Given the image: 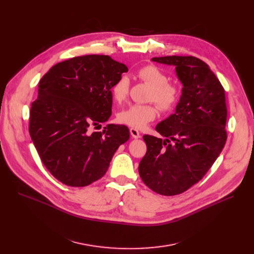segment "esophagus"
<instances>
[{"mask_svg": "<svg viewBox=\"0 0 254 254\" xmlns=\"http://www.w3.org/2000/svg\"><path fill=\"white\" fill-rule=\"evenodd\" d=\"M129 131H130V134H131V136H132L133 138H138V137L140 136V134H139V131H138L136 128H133V127H131V128L129 129Z\"/></svg>", "mask_w": 254, "mask_h": 254, "instance_id": "34e87169", "label": "esophagus"}]
</instances>
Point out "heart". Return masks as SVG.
I'll use <instances>...</instances> for the list:
<instances>
[{"label":"heart","mask_w":254,"mask_h":254,"mask_svg":"<svg viewBox=\"0 0 254 254\" xmlns=\"http://www.w3.org/2000/svg\"><path fill=\"white\" fill-rule=\"evenodd\" d=\"M138 79L150 86L149 101H155L164 112L172 111L178 104L181 91L178 85L169 82L165 72L156 65L149 64L141 67L136 73ZM128 92V81L121 77L112 87V94L116 101L124 100ZM158 107L153 104H132L118 115L120 123L133 128H142L158 117Z\"/></svg>","instance_id":"1"}]
</instances>
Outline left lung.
Segmentation results:
<instances>
[{
  "mask_svg": "<svg viewBox=\"0 0 254 254\" xmlns=\"http://www.w3.org/2000/svg\"><path fill=\"white\" fill-rule=\"evenodd\" d=\"M152 60L176 66L183 89L176 113L156 127L166 139L142 136L147 153L139 163L138 173L154 192L174 196L198 183L225 146V91L199 58L174 55Z\"/></svg>",
  "mask_w": 254,
  "mask_h": 254,
  "instance_id": "obj_1",
  "label": "left lung"
}]
</instances>
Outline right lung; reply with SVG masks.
Wrapping results in <instances>:
<instances>
[{
    "label": "right lung",
    "mask_w": 254,
    "mask_h": 254,
    "mask_svg": "<svg viewBox=\"0 0 254 254\" xmlns=\"http://www.w3.org/2000/svg\"><path fill=\"white\" fill-rule=\"evenodd\" d=\"M124 72L125 64L93 54L59 62L41 78L29 132L41 161L61 183L85 187L99 180L129 138L123 125L89 130L112 116V87Z\"/></svg>",
    "instance_id": "obj_1"
}]
</instances>
